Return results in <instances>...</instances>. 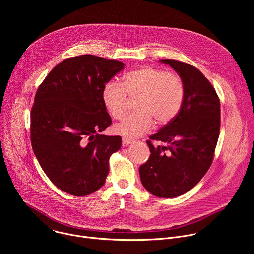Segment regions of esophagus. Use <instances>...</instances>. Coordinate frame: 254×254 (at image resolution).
<instances>
[{"mask_svg":"<svg viewBox=\"0 0 254 254\" xmlns=\"http://www.w3.org/2000/svg\"><path fill=\"white\" fill-rule=\"evenodd\" d=\"M132 142H134L133 139L127 138V137H124V138H123V144H124V146H128V144H130V143H132Z\"/></svg>","mask_w":254,"mask_h":254,"instance_id":"34e87169","label":"esophagus"}]
</instances>
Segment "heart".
I'll return each mask as SVG.
<instances>
[{
	"label": "heart",
	"mask_w": 254,
	"mask_h": 254,
	"mask_svg": "<svg viewBox=\"0 0 254 254\" xmlns=\"http://www.w3.org/2000/svg\"><path fill=\"white\" fill-rule=\"evenodd\" d=\"M127 96H138L134 114L125 117L114 126L116 133L136 138L148 132L153 127L171 123L179 114L184 99V85L177 75L168 71L141 66L129 71L122 84L110 81L101 91V101L107 113L121 119L127 111Z\"/></svg>",
	"instance_id": "obj_1"
}]
</instances>
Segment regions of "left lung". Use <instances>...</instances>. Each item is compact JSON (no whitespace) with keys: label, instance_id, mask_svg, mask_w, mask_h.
Returning a JSON list of instances; mask_svg holds the SVG:
<instances>
[{"label":"left lung","instance_id":"1","mask_svg":"<svg viewBox=\"0 0 254 254\" xmlns=\"http://www.w3.org/2000/svg\"><path fill=\"white\" fill-rule=\"evenodd\" d=\"M171 66L184 85V99L176 118L150 136L154 147L139 167L142 186L159 198H175L195 187L210 168L220 131V100L214 87L194 66L174 59Z\"/></svg>","mask_w":254,"mask_h":254}]
</instances>
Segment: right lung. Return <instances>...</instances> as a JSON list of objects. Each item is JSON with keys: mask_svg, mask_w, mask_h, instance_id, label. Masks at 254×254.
<instances>
[{"mask_svg": "<svg viewBox=\"0 0 254 254\" xmlns=\"http://www.w3.org/2000/svg\"><path fill=\"white\" fill-rule=\"evenodd\" d=\"M125 64L80 55L55 66L39 86L31 111V142L44 173L60 190L86 196L101 188L120 135H104L112 124L101 101L105 83Z\"/></svg>", "mask_w": 254, "mask_h": 254, "instance_id": "right-lung-1", "label": "right lung"}]
</instances>
